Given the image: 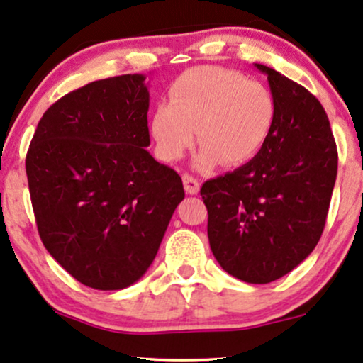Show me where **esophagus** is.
Here are the masks:
<instances>
[{
  "instance_id": "obj_1",
  "label": "esophagus",
  "mask_w": 363,
  "mask_h": 363,
  "mask_svg": "<svg viewBox=\"0 0 363 363\" xmlns=\"http://www.w3.org/2000/svg\"><path fill=\"white\" fill-rule=\"evenodd\" d=\"M182 182H184V189H186V192L191 194V196L197 194L199 189H201V184H199L197 179H194L191 174H184Z\"/></svg>"
}]
</instances>
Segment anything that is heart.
Wrapping results in <instances>:
<instances>
[{
	"instance_id": "b5f03b06",
	"label": "heart",
	"mask_w": 363,
	"mask_h": 363,
	"mask_svg": "<svg viewBox=\"0 0 363 363\" xmlns=\"http://www.w3.org/2000/svg\"><path fill=\"white\" fill-rule=\"evenodd\" d=\"M274 121L277 100L267 85L237 70L201 65L181 74L169 104L156 106L151 136L162 161L179 160L197 131L196 167L242 166L263 150Z\"/></svg>"
}]
</instances>
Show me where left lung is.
I'll list each match as a JSON object with an SVG mask.
<instances>
[{"label":"left lung","mask_w":363,"mask_h":363,"mask_svg":"<svg viewBox=\"0 0 363 363\" xmlns=\"http://www.w3.org/2000/svg\"><path fill=\"white\" fill-rule=\"evenodd\" d=\"M277 121L263 150L203 184L207 235L228 274L267 284L303 263L318 245L337 177L328 115L313 94L267 65Z\"/></svg>","instance_id":"obj_1"}]
</instances>
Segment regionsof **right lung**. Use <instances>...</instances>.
<instances>
[{
    "mask_svg": "<svg viewBox=\"0 0 363 363\" xmlns=\"http://www.w3.org/2000/svg\"><path fill=\"white\" fill-rule=\"evenodd\" d=\"M146 75L95 80L50 105L26 156L44 247L94 289L136 283L151 267L176 207L179 174L146 150Z\"/></svg>",
    "mask_w": 363,
    "mask_h": 363,
    "instance_id": "add662e5",
    "label": "right lung"
}]
</instances>
